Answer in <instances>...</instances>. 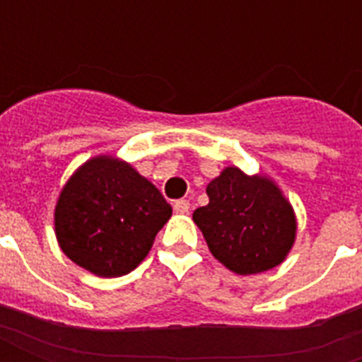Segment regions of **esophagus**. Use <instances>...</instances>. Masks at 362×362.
I'll list each match as a JSON object with an SVG mask.
<instances>
[{
	"instance_id": "34e87169",
	"label": "esophagus",
	"mask_w": 362,
	"mask_h": 362,
	"mask_svg": "<svg viewBox=\"0 0 362 362\" xmlns=\"http://www.w3.org/2000/svg\"><path fill=\"white\" fill-rule=\"evenodd\" d=\"M174 211H176V213H188L189 211V202H188V199H178V202H174Z\"/></svg>"
}]
</instances>
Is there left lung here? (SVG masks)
Masks as SVG:
<instances>
[{
    "mask_svg": "<svg viewBox=\"0 0 362 362\" xmlns=\"http://www.w3.org/2000/svg\"><path fill=\"white\" fill-rule=\"evenodd\" d=\"M209 204L194 211L221 264L240 275L279 266L295 243V215L273 182L225 168L207 186Z\"/></svg>",
    "mask_w": 362,
    "mask_h": 362,
    "instance_id": "left-lung-1",
    "label": "left lung"
}]
</instances>
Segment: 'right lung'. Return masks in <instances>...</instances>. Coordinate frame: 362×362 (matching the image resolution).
Returning <instances> with one entry per match:
<instances>
[{"instance_id": "obj_1", "label": "right lung", "mask_w": 362, "mask_h": 362, "mask_svg": "<svg viewBox=\"0 0 362 362\" xmlns=\"http://www.w3.org/2000/svg\"><path fill=\"white\" fill-rule=\"evenodd\" d=\"M173 215L149 180L122 160L96 157L67 182L56 205V235L77 266L119 277L139 266Z\"/></svg>"}]
</instances>
